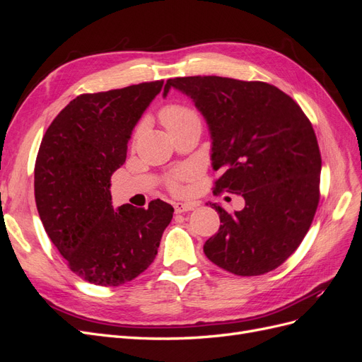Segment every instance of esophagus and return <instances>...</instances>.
<instances>
[{"mask_svg":"<svg viewBox=\"0 0 362 362\" xmlns=\"http://www.w3.org/2000/svg\"><path fill=\"white\" fill-rule=\"evenodd\" d=\"M196 205L192 202H175L173 204V210L177 214L185 213V211H192Z\"/></svg>","mask_w":362,"mask_h":362,"instance_id":"34e87169","label":"esophagus"}]
</instances>
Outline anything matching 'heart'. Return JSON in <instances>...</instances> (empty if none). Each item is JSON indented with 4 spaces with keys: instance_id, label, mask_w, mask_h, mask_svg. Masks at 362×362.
Wrapping results in <instances>:
<instances>
[{
    "instance_id": "1",
    "label": "heart",
    "mask_w": 362,
    "mask_h": 362,
    "mask_svg": "<svg viewBox=\"0 0 362 362\" xmlns=\"http://www.w3.org/2000/svg\"><path fill=\"white\" fill-rule=\"evenodd\" d=\"M157 117H158V122L163 125V128L166 129L169 134H173L180 129L189 128L193 125L201 127V117H199L198 112H196L194 108L185 105V104H180V103H170V104L163 105L157 113ZM139 136H140V129L137 128L133 133V139H131L133 145L136 144ZM189 177H190V170H187V169H180L177 172H173L168 178V187L172 192L178 193V192H181V182L189 180Z\"/></svg>"
}]
</instances>
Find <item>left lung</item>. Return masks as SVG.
<instances>
[{
    "label": "left lung",
    "instance_id": "1",
    "mask_svg": "<svg viewBox=\"0 0 362 362\" xmlns=\"http://www.w3.org/2000/svg\"><path fill=\"white\" fill-rule=\"evenodd\" d=\"M189 95L213 137L216 193L245 198L242 211L211 204L221 228L206 258L238 276L279 267L308 233L320 201L322 156L310 119L291 96L264 81L198 75L169 78Z\"/></svg>",
    "mask_w": 362,
    "mask_h": 362
}]
</instances>
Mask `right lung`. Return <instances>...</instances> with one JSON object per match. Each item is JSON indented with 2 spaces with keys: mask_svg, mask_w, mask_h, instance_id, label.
Returning a JSON list of instances; mask_svg holds the SVG:
<instances>
[{
  "mask_svg": "<svg viewBox=\"0 0 362 362\" xmlns=\"http://www.w3.org/2000/svg\"><path fill=\"white\" fill-rule=\"evenodd\" d=\"M164 81L83 93L54 117L35 164V198L43 228L68 267L95 286L116 287L145 272L157 255L173 208L113 210L110 180L125 163L137 120Z\"/></svg>",
  "mask_w": 362,
  "mask_h": 362,
  "instance_id": "obj_1",
  "label": "right lung"
}]
</instances>
